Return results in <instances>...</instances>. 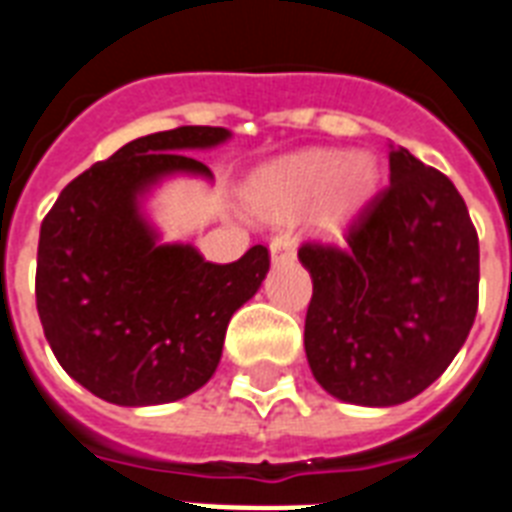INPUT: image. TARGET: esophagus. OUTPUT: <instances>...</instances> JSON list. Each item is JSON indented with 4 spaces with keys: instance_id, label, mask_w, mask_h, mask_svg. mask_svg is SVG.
Listing matches in <instances>:
<instances>
[{
    "instance_id": "1",
    "label": "esophagus",
    "mask_w": 512,
    "mask_h": 512,
    "mask_svg": "<svg viewBox=\"0 0 512 512\" xmlns=\"http://www.w3.org/2000/svg\"><path fill=\"white\" fill-rule=\"evenodd\" d=\"M295 257V244L289 239L287 233H279L276 239L271 241V260L273 265H281V263H289Z\"/></svg>"
}]
</instances>
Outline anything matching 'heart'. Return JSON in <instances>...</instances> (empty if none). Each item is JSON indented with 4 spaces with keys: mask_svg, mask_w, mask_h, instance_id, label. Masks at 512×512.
<instances>
[{
    "mask_svg": "<svg viewBox=\"0 0 512 512\" xmlns=\"http://www.w3.org/2000/svg\"><path fill=\"white\" fill-rule=\"evenodd\" d=\"M377 185V162L366 151H329L316 148L281 162L268 177V199L289 207H303L327 191L321 220L335 223L356 207Z\"/></svg>",
    "mask_w": 512,
    "mask_h": 512,
    "instance_id": "b5f03b06",
    "label": "heart"
}]
</instances>
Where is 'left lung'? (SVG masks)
Returning a JSON list of instances; mask_svg holds the SVG:
<instances>
[{"mask_svg":"<svg viewBox=\"0 0 512 512\" xmlns=\"http://www.w3.org/2000/svg\"><path fill=\"white\" fill-rule=\"evenodd\" d=\"M390 185L342 244H305L313 281L305 356L329 396L396 406L460 353L478 311V236L460 191L390 146Z\"/></svg>","mask_w":512,"mask_h":512,"instance_id":"8db88e82","label":"left lung"}]
</instances>
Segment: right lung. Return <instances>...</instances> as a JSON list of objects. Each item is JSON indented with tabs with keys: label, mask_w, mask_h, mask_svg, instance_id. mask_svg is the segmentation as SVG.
Instances as JSON below:
<instances>
[{
	"label": "right lung",
	"mask_w": 512,
	"mask_h": 512,
	"mask_svg": "<svg viewBox=\"0 0 512 512\" xmlns=\"http://www.w3.org/2000/svg\"><path fill=\"white\" fill-rule=\"evenodd\" d=\"M231 140L225 127H177L122 146L60 191L39 231L36 311L60 366L116 406L172 404L215 374L228 321L271 268L252 247L217 265L162 241L148 196L170 177H201L188 151Z\"/></svg>",
	"instance_id": "1"
}]
</instances>
